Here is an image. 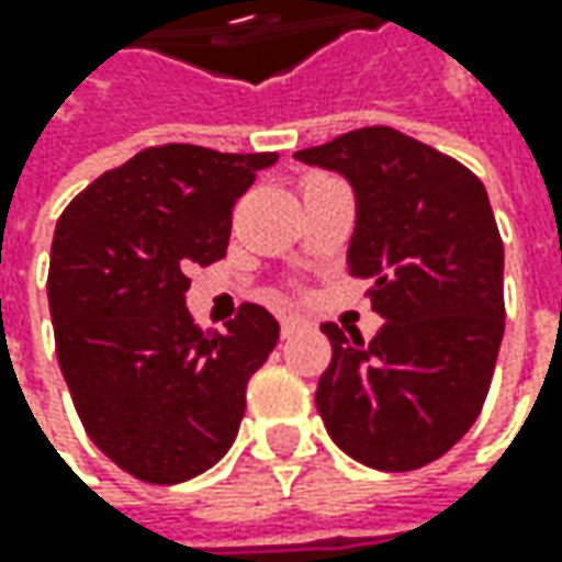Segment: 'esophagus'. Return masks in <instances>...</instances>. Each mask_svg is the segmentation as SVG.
I'll use <instances>...</instances> for the list:
<instances>
[{
	"label": "esophagus",
	"mask_w": 562,
	"mask_h": 562,
	"mask_svg": "<svg viewBox=\"0 0 562 562\" xmlns=\"http://www.w3.org/2000/svg\"><path fill=\"white\" fill-rule=\"evenodd\" d=\"M300 328H306V318H300V315H284L281 318V337L296 335Z\"/></svg>",
	"instance_id": "esophagus-1"
}]
</instances>
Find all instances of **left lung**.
<instances>
[{
	"label": "left lung",
	"instance_id": "8db88e82",
	"mask_svg": "<svg viewBox=\"0 0 562 562\" xmlns=\"http://www.w3.org/2000/svg\"><path fill=\"white\" fill-rule=\"evenodd\" d=\"M293 159L344 175L357 196L347 249L384 325L369 344L325 322L331 366L315 406L362 465L409 472L479 419L504 340V244L485 184L457 159L359 127Z\"/></svg>",
	"mask_w": 562,
	"mask_h": 562
}]
</instances>
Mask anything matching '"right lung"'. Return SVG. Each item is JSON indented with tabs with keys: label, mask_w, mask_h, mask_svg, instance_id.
Returning a JSON list of instances; mask_svg holds the SVG:
<instances>
[{
	"label": "right lung",
	"mask_w": 562,
	"mask_h": 562,
	"mask_svg": "<svg viewBox=\"0 0 562 562\" xmlns=\"http://www.w3.org/2000/svg\"><path fill=\"white\" fill-rule=\"evenodd\" d=\"M278 153L149 146L61 212L49 256L55 357L90 441L149 485H178L237 438L249 375L278 344L244 303L227 331L187 313V269L222 259L231 209Z\"/></svg>",
	"instance_id": "add662e5"
}]
</instances>
